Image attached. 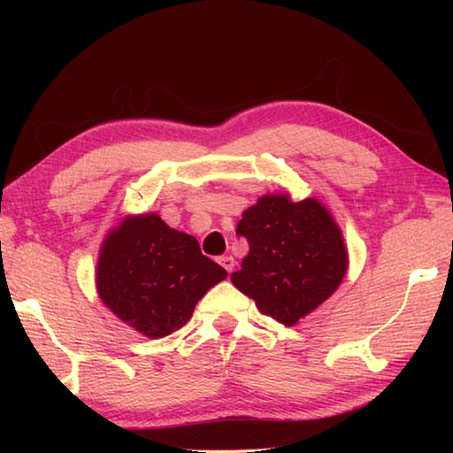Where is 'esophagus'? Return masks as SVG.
<instances>
[{
  "mask_svg": "<svg viewBox=\"0 0 453 453\" xmlns=\"http://www.w3.org/2000/svg\"><path fill=\"white\" fill-rule=\"evenodd\" d=\"M219 265L224 266L229 274H232L234 266H235V261H234V257H219Z\"/></svg>",
  "mask_w": 453,
  "mask_h": 453,
  "instance_id": "esophagus-1",
  "label": "esophagus"
}]
</instances>
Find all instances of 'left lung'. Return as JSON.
Wrapping results in <instances>:
<instances>
[{
    "instance_id": "obj_1",
    "label": "left lung",
    "mask_w": 453,
    "mask_h": 453,
    "mask_svg": "<svg viewBox=\"0 0 453 453\" xmlns=\"http://www.w3.org/2000/svg\"><path fill=\"white\" fill-rule=\"evenodd\" d=\"M235 232L249 253L232 274L234 286L286 326L329 300L349 268L341 227L317 198L265 195L243 211Z\"/></svg>"
}]
</instances>
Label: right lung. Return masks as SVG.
<instances>
[{"label": "right lung", "instance_id": "obj_1", "mask_svg": "<svg viewBox=\"0 0 453 453\" xmlns=\"http://www.w3.org/2000/svg\"><path fill=\"white\" fill-rule=\"evenodd\" d=\"M227 276L192 235L159 214L124 216L104 237L95 268L101 302L148 339H163L192 317L198 300Z\"/></svg>", "mask_w": 453, "mask_h": 453}]
</instances>
